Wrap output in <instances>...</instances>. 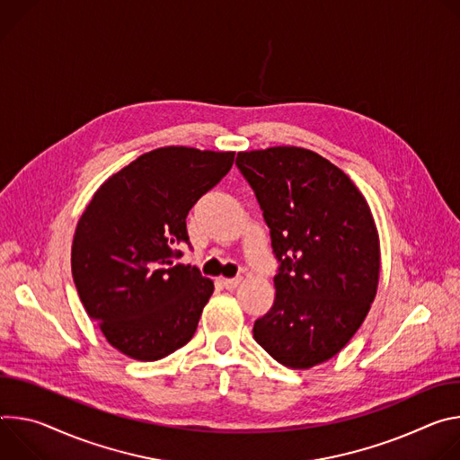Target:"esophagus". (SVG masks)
Segmentation results:
<instances>
[{"label": "esophagus", "mask_w": 460, "mask_h": 460, "mask_svg": "<svg viewBox=\"0 0 460 460\" xmlns=\"http://www.w3.org/2000/svg\"><path fill=\"white\" fill-rule=\"evenodd\" d=\"M221 283H223V287H225V288L234 290V288L241 283V278H223V279H221Z\"/></svg>", "instance_id": "obj_1"}]
</instances>
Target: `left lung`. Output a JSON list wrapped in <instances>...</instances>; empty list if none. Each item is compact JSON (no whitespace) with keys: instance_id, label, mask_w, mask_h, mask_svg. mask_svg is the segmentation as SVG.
Segmentation results:
<instances>
[{"instance_id":"obj_1","label":"left lung","mask_w":460,"mask_h":460,"mask_svg":"<svg viewBox=\"0 0 460 460\" xmlns=\"http://www.w3.org/2000/svg\"><path fill=\"white\" fill-rule=\"evenodd\" d=\"M279 261L270 311L256 340L290 369L336 356L364 323L380 278L378 230L362 191L318 153L276 146L241 151Z\"/></svg>"}]
</instances>
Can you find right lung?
Listing matches in <instances>:
<instances>
[{"label":"right lung","instance_id":"1","mask_svg":"<svg viewBox=\"0 0 460 460\" xmlns=\"http://www.w3.org/2000/svg\"><path fill=\"white\" fill-rule=\"evenodd\" d=\"M234 157L153 149L111 175L85 207L73 239V279L89 318L129 358L161 360L195 334L214 281L175 260L190 246L188 212Z\"/></svg>","mask_w":460,"mask_h":460}]
</instances>
